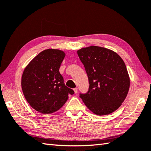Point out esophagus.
I'll return each instance as SVG.
<instances>
[{
    "label": "esophagus",
    "mask_w": 151,
    "mask_h": 151,
    "mask_svg": "<svg viewBox=\"0 0 151 151\" xmlns=\"http://www.w3.org/2000/svg\"><path fill=\"white\" fill-rule=\"evenodd\" d=\"M73 90H74V91H75V93H76L78 92V88H74Z\"/></svg>",
    "instance_id": "1"
}]
</instances>
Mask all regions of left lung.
Listing matches in <instances>:
<instances>
[{
    "mask_svg": "<svg viewBox=\"0 0 151 151\" xmlns=\"http://www.w3.org/2000/svg\"><path fill=\"white\" fill-rule=\"evenodd\" d=\"M77 54L89 81L88 92L80 97L94 114L113 113L124 101L130 84L124 62L113 50L99 46L81 48Z\"/></svg>",
    "mask_w": 151,
    "mask_h": 151,
    "instance_id": "obj_1",
    "label": "left lung"
}]
</instances>
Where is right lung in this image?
Segmentation results:
<instances>
[{
	"instance_id": "obj_1",
	"label": "right lung",
	"mask_w": 151,
	"mask_h": 151,
	"mask_svg": "<svg viewBox=\"0 0 151 151\" xmlns=\"http://www.w3.org/2000/svg\"><path fill=\"white\" fill-rule=\"evenodd\" d=\"M65 56L57 49H47L39 53L23 70L22 88L27 101L42 114L58 111L75 93L64 83L60 67Z\"/></svg>"
}]
</instances>
